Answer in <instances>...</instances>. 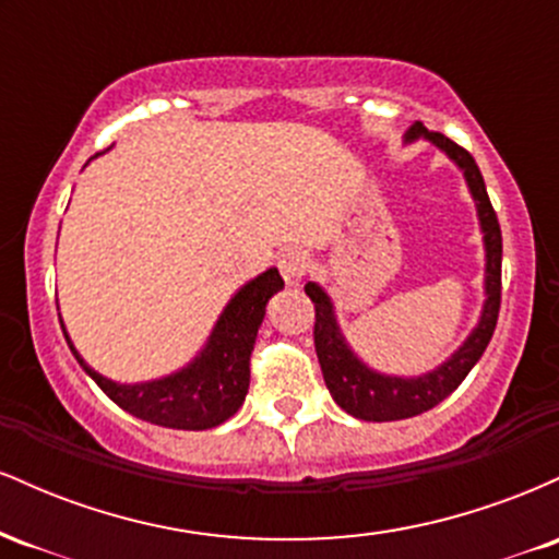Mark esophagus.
<instances>
[{
    "label": "esophagus",
    "instance_id": "esophagus-1",
    "mask_svg": "<svg viewBox=\"0 0 559 559\" xmlns=\"http://www.w3.org/2000/svg\"><path fill=\"white\" fill-rule=\"evenodd\" d=\"M278 271L284 275L286 286L297 288L301 286V281H305V273H307V254L305 252H286L284 258L278 260Z\"/></svg>",
    "mask_w": 559,
    "mask_h": 559
}]
</instances>
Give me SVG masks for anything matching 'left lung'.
I'll return each mask as SVG.
<instances>
[{"label": "left lung", "mask_w": 559, "mask_h": 559, "mask_svg": "<svg viewBox=\"0 0 559 559\" xmlns=\"http://www.w3.org/2000/svg\"><path fill=\"white\" fill-rule=\"evenodd\" d=\"M426 139L431 141L439 152L452 159L463 173L467 191L476 202V215L480 234H484V307H480L478 323L467 333L465 342L447 357L444 362L436 365L433 370L420 376H394L381 373L370 368L368 362L352 349L346 342L342 325H338L336 307L323 286L310 281L305 286L307 297L316 305V352L320 370H323L325 386H329L333 402L349 413L352 418L360 420H404L413 415L426 413L444 402L465 376L471 373L473 365L480 360L486 346L491 342V333L497 329L499 299H502V230H499L497 213H493L489 194H486L484 176H480L476 159L463 146L454 144L452 139L431 133L423 123H413L404 131V144Z\"/></svg>", "instance_id": "obj_1"}]
</instances>
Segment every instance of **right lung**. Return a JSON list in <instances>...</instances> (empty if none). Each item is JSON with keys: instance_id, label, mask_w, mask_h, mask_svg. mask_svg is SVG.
I'll use <instances>...</instances> for the list:
<instances>
[{"instance_id": "1", "label": "right lung", "mask_w": 559, "mask_h": 559, "mask_svg": "<svg viewBox=\"0 0 559 559\" xmlns=\"http://www.w3.org/2000/svg\"><path fill=\"white\" fill-rule=\"evenodd\" d=\"M281 288H284V278L278 275V267H267L265 273L247 281L223 307L202 349L183 368L152 378V381L120 383L102 376L83 360L81 352L70 342L62 318L60 325L75 360L118 407L152 426L207 431L226 423L243 404L254 338L265 318L267 301Z\"/></svg>"}]
</instances>
